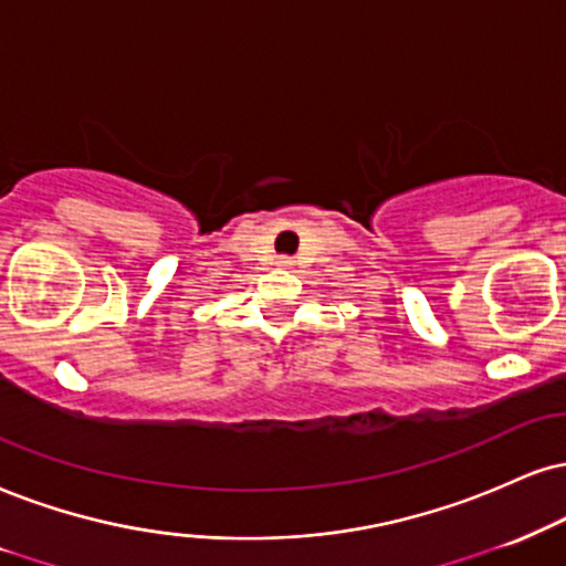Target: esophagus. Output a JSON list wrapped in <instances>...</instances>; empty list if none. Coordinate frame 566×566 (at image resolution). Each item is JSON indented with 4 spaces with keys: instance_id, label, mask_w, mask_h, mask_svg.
<instances>
[{
    "instance_id": "esophagus-1",
    "label": "esophagus",
    "mask_w": 566,
    "mask_h": 566,
    "mask_svg": "<svg viewBox=\"0 0 566 566\" xmlns=\"http://www.w3.org/2000/svg\"><path fill=\"white\" fill-rule=\"evenodd\" d=\"M277 264H281V268H291V260H289V256H281V260H277Z\"/></svg>"
}]
</instances>
